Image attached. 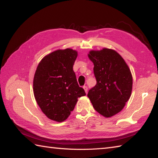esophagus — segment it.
<instances>
[{
    "label": "esophagus",
    "mask_w": 158,
    "mask_h": 158,
    "mask_svg": "<svg viewBox=\"0 0 158 158\" xmlns=\"http://www.w3.org/2000/svg\"><path fill=\"white\" fill-rule=\"evenodd\" d=\"M83 89H84L85 93L88 92V87H87V86H83Z\"/></svg>",
    "instance_id": "obj_1"
}]
</instances>
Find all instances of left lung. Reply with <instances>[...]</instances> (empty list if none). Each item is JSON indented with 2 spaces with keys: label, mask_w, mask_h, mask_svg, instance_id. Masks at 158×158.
<instances>
[{
  "label": "left lung",
  "mask_w": 158,
  "mask_h": 158,
  "mask_svg": "<svg viewBox=\"0 0 158 158\" xmlns=\"http://www.w3.org/2000/svg\"><path fill=\"white\" fill-rule=\"evenodd\" d=\"M88 58L94 63L96 85L88 96L100 115L110 117L123 109L132 89V76L125 60L113 49L92 50Z\"/></svg>",
  "instance_id": "1"
}]
</instances>
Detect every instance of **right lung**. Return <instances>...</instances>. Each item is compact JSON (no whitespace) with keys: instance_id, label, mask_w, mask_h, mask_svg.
<instances>
[{"instance_id":"right-lung-1","label":"right lung","mask_w":158,"mask_h":158,"mask_svg":"<svg viewBox=\"0 0 158 158\" xmlns=\"http://www.w3.org/2000/svg\"><path fill=\"white\" fill-rule=\"evenodd\" d=\"M77 57L75 50L58 49L45 56L36 70L33 79L36 101L43 113L56 122L68 118L78 98L85 96L73 69Z\"/></svg>"}]
</instances>
